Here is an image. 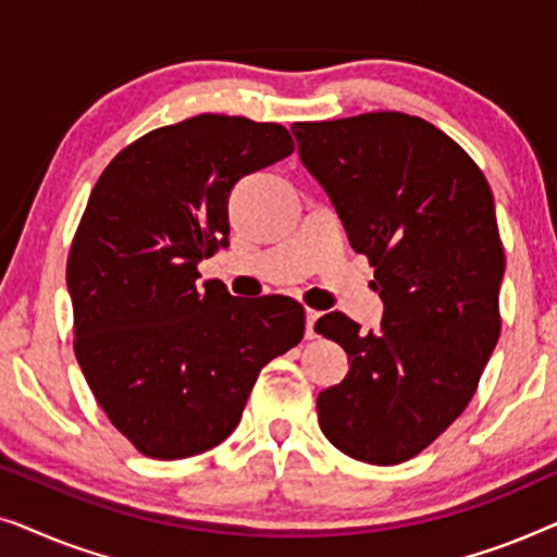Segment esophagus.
<instances>
[{"label":"esophagus","instance_id":"esophagus-1","mask_svg":"<svg viewBox=\"0 0 557 557\" xmlns=\"http://www.w3.org/2000/svg\"><path fill=\"white\" fill-rule=\"evenodd\" d=\"M319 311L314 309H307V339H317L319 332H317V322H319Z\"/></svg>","mask_w":557,"mask_h":557}]
</instances>
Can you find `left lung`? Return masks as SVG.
Returning <instances> with one entry per match:
<instances>
[{"instance_id":"left-lung-1","label":"left lung","mask_w":557,"mask_h":557,"mask_svg":"<svg viewBox=\"0 0 557 557\" xmlns=\"http://www.w3.org/2000/svg\"><path fill=\"white\" fill-rule=\"evenodd\" d=\"M292 132L385 304L380 330L360 332L342 311L317 322L349 357L347 377L319 393V429L357 461H408L463 413L497 347L505 248L490 182L451 136L408 113Z\"/></svg>"}]
</instances>
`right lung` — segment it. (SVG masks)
<instances>
[{
    "mask_svg": "<svg viewBox=\"0 0 557 557\" xmlns=\"http://www.w3.org/2000/svg\"><path fill=\"white\" fill-rule=\"evenodd\" d=\"M292 151L284 126L202 113L128 144L88 197L67 256L75 357L144 456L187 459L225 441L263 364L304 337L294 299L197 284V263L227 246L235 182Z\"/></svg>",
    "mask_w": 557,
    "mask_h": 557,
    "instance_id": "add662e5",
    "label": "right lung"
}]
</instances>
